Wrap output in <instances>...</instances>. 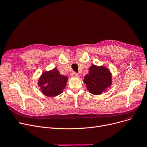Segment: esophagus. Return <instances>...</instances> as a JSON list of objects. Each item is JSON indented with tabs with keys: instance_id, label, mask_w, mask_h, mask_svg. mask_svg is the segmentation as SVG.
I'll return each instance as SVG.
<instances>
[{
	"instance_id": "obj_1",
	"label": "esophagus",
	"mask_w": 147,
	"mask_h": 147,
	"mask_svg": "<svg viewBox=\"0 0 147 147\" xmlns=\"http://www.w3.org/2000/svg\"><path fill=\"white\" fill-rule=\"evenodd\" d=\"M71 75L72 77H78V76H79L78 74H76V73L75 72H72L71 73Z\"/></svg>"
}]
</instances>
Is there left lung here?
I'll return each instance as SVG.
<instances>
[{
	"label": "left lung",
	"mask_w": 147,
	"mask_h": 147,
	"mask_svg": "<svg viewBox=\"0 0 147 147\" xmlns=\"http://www.w3.org/2000/svg\"><path fill=\"white\" fill-rule=\"evenodd\" d=\"M83 81L90 93L100 95L111 86V74L105 66L92 65L89 68L88 74L84 76Z\"/></svg>",
	"instance_id": "8db88e82"
}]
</instances>
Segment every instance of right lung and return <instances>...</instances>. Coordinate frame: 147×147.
<instances>
[{
	"label": "right lung",
	"mask_w": 147,
	"mask_h": 147,
	"mask_svg": "<svg viewBox=\"0 0 147 147\" xmlns=\"http://www.w3.org/2000/svg\"><path fill=\"white\" fill-rule=\"evenodd\" d=\"M67 77L60 74L56 67L42 73L38 82L41 92L48 97H56L62 93L67 82Z\"/></svg>",
	"instance_id": "right-lung-1"
}]
</instances>
